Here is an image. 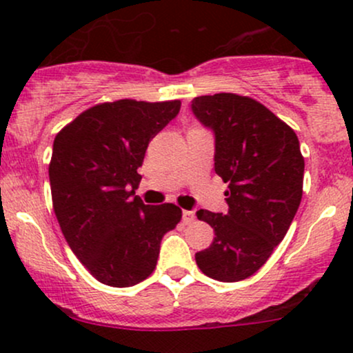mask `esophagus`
I'll return each mask as SVG.
<instances>
[{"label":"esophagus","mask_w":353,"mask_h":353,"mask_svg":"<svg viewBox=\"0 0 353 353\" xmlns=\"http://www.w3.org/2000/svg\"><path fill=\"white\" fill-rule=\"evenodd\" d=\"M196 221V214L192 210H182V222L184 224H192Z\"/></svg>","instance_id":"34e87169"}]
</instances>
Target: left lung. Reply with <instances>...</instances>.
<instances>
[{
  "label": "left lung",
  "mask_w": 353,
  "mask_h": 353,
  "mask_svg": "<svg viewBox=\"0 0 353 353\" xmlns=\"http://www.w3.org/2000/svg\"><path fill=\"white\" fill-rule=\"evenodd\" d=\"M190 109L214 132V169L229 184L228 212H196L216 234L196 262L210 279L244 281L281 244L301 205V144L289 125L247 96H199Z\"/></svg>",
  "instance_id": "left-lung-1"
}]
</instances>
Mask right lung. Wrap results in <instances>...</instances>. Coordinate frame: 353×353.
Segmentation results:
<instances>
[{
	"instance_id": "1",
	"label": "right lung",
	"mask_w": 353,
	"mask_h": 353,
	"mask_svg": "<svg viewBox=\"0 0 353 353\" xmlns=\"http://www.w3.org/2000/svg\"><path fill=\"white\" fill-rule=\"evenodd\" d=\"M179 109L181 101L103 103L54 137L52 208L71 250L101 283L131 287L148 279L164 234L179 224L177 205H148L134 192L149 141Z\"/></svg>"
}]
</instances>
